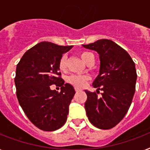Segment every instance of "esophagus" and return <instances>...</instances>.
Instances as JSON below:
<instances>
[{
	"label": "esophagus",
	"mask_w": 150,
	"mask_h": 150,
	"mask_svg": "<svg viewBox=\"0 0 150 150\" xmlns=\"http://www.w3.org/2000/svg\"><path fill=\"white\" fill-rule=\"evenodd\" d=\"M80 91V89L79 88H75V92H79Z\"/></svg>",
	"instance_id": "obj_1"
}]
</instances>
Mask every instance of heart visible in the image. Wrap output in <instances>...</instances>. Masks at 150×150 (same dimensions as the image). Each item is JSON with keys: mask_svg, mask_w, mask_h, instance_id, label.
I'll return each mask as SVG.
<instances>
[{"mask_svg": "<svg viewBox=\"0 0 150 150\" xmlns=\"http://www.w3.org/2000/svg\"><path fill=\"white\" fill-rule=\"evenodd\" d=\"M81 59L87 64L89 61L94 60V54L88 52H82L80 53ZM67 58L65 55H62L61 57L59 62H58V69L62 71H64L66 70ZM89 80V76L86 75H71L68 78V81L69 83L73 85L77 88L83 87L88 81Z\"/></svg>", "mask_w": 150, "mask_h": 150, "instance_id": "obj_1", "label": "heart"}]
</instances>
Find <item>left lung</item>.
Masks as SVG:
<instances>
[{
	"label": "left lung",
	"instance_id": "8db88e82",
	"mask_svg": "<svg viewBox=\"0 0 150 150\" xmlns=\"http://www.w3.org/2000/svg\"><path fill=\"white\" fill-rule=\"evenodd\" d=\"M83 47L99 54V75L92 86L103 92L98 98L96 92L85 91L86 114L93 126L109 129L123 119L131 105L137 79L135 63L126 50L111 40H98Z\"/></svg>",
	"mask_w": 150,
	"mask_h": 150
}]
</instances>
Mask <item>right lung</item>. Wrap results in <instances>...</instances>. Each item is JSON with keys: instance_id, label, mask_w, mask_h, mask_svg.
Segmentation results:
<instances>
[{"instance_id": "1", "label": "right lung", "mask_w": 150, "mask_h": 150, "mask_svg": "<svg viewBox=\"0 0 150 150\" xmlns=\"http://www.w3.org/2000/svg\"><path fill=\"white\" fill-rule=\"evenodd\" d=\"M72 45L42 41L28 50L17 64L14 79L19 104L29 120L43 131H54L65 123L75 92L61 78L58 62ZM61 86V92L50 86Z\"/></svg>"}]
</instances>
